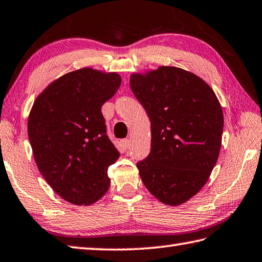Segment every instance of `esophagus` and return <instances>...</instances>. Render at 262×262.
Returning <instances> with one entry per match:
<instances>
[{"label": "esophagus", "mask_w": 262, "mask_h": 262, "mask_svg": "<svg viewBox=\"0 0 262 262\" xmlns=\"http://www.w3.org/2000/svg\"><path fill=\"white\" fill-rule=\"evenodd\" d=\"M121 146L124 148V149H129L130 148V140L129 139H123L121 140Z\"/></svg>", "instance_id": "1"}]
</instances>
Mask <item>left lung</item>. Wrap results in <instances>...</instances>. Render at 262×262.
I'll list each match as a JSON object with an SVG mask.
<instances>
[{"label": "left lung", "mask_w": 262, "mask_h": 262, "mask_svg": "<svg viewBox=\"0 0 262 262\" xmlns=\"http://www.w3.org/2000/svg\"><path fill=\"white\" fill-rule=\"evenodd\" d=\"M130 86L151 127L149 155L137 163L141 180L162 203H185L218 161L224 130L218 98L201 77L172 66L132 74Z\"/></svg>", "instance_id": "left-lung-1"}]
</instances>
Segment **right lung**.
<instances>
[{"label":"right lung","mask_w":262,"mask_h":262,"mask_svg":"<svg viewBox=\"0 0 262 262\" xmlns=\"http://www.w3.org/2000/svg\"><path fill=\"white\" fill-rule=\"evenodd\" d=\"M117 73L93 68L67 73L39 95L28 116L36 165L51 188L75 205L106 194L107 170L120 152L107 136L101 106L121 85Z\"/></svg>","instance_id":"right-lung-1"}]
</instances>
